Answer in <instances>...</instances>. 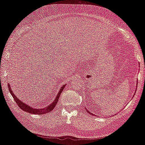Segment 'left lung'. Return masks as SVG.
Returning a JSON list of instances; mask_svg holds the SVG:
<instances>
[{"mask_svg":"<svg viewBox=\"0 0 145 145\" xmlns=\"http://www.w3.org/2000/svg\"><path fill=\"white\" fill-rule=\"evenodd\" d=\"M86 111H87V112H88V113H89V111H88V110H86Z\"/></svg>","mask_w":145,"mask_h":145,"instance_id":"obj_1","label":"left lung"}]
</instances>
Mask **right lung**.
I'll list each match as a JSON object with an SVG mask.
<instances>
[{
  "instance_id": "add662e5",
  "label": "right lung",
  "mask_w": 145,
  "mask_h": 145,
  "mask_svg": "<svg viewBox=\"0 0 145 145\" xmlns=\"http://www.w3.org/2000/svg\"><path fill=\"white\" fill-rule=\"evenodd\" d=\"M8 88H9V91L10 92V94H12V96L13 98H14L15 101H16V103L18 105V106L19 107V108H21L23 111H24L25 112H27V113H31V114H45V113H48L49 112H51L52 110H53L55 107L57 105V101L59 100V96L60 94L62 93V90H64V87H65V85H64L63 86H62L61 88H60L59 93L57 94V96L56 97L55 100L53 101V103H51V104H50L49 106H47L46 107L43 108V109H34L33 107H31L29 106V105L26 104V103H23L22 101H21L19 99L17 98V97L16 96V94L14 93V92L12 91V90L11 89L10 85V84H8Z\"/></svg>"
}]
</instances>
